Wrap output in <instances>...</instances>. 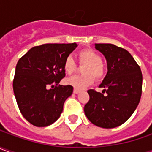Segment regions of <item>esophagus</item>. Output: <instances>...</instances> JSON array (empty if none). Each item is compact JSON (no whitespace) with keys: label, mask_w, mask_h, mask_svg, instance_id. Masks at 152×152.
Segmentation results:
<instances>
[{"label":"esophagus","mask_w":152,"mask_h":152,"mask_svg":"<svg viewBox=\"0 0 152 152\" xmlns=\"http://www.w3.org/2000/svg\"><path fill=\"white\" fill-rule=\"evenodd\" d=\"M73 92H74V93H76V94H77V93H79V92H80V90H78V89H76V88H74V91H73Z\"/></svg>","instance_id":"esophagus-1"}]
</instances>
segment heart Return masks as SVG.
<instances>
[{
	"mask_svg": "<svg viewBox=\"0 0 152 152\" xmlns=\"http://www.w3.org/2000/svg\"><path fill=\"white\" fill-rule=\"evenodd\" d=\"M77 58L80 65L83 66L82 76H75L66 80V83L76 89H82L91 85L93 82V77L99 81L105 75V66L102 59L95 50L85 49L78 52ZM77 69V65L71 56L66 57L64 61V71L67 75L73 74Z\"/></svg>",
	"mask_w": 152,
	"mask_h": 152,
	"instance_id": "b5f03b06",
	"label": "heart"
}]
</instances>
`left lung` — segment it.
<instances>
[{"label": "left lung", "mask_w": 152, "mask_h": 152, "mask_svg": "<svg viewBox=\"0 0 152 152\" xmlns=\"http://www.w3.org/2000/svg\"><path fill=\"white\" fill-rule=\"evenodd\" d=\"M105 56L107 72L99 87L102 92L90 89L89 101L84 107L87 118L105 129L121 125L138 106L142 92V73L126 50L111 44H96Z\"/></svg>", "instance_id": "obj_1"}]
</instances>
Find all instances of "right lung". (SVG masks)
Here are the masks:
<instances>
[{"instance_id": "obj_1", "label": "right lung", "mask_w": 152, "mask_h": 152, "mask_svg": "<svg viewBox=\"0 0 152 152\" xmlns=\"http://www.w3.org/2000/svg\"><path fill=\"white\" fill-rule=\"evenodd\" d=\"M76 47V43L45 44L19 59L13 92L21 113L34 126L45 127L60 118L64 102L73 92L71 85H59L66 76L64 61Z\"/></svg>"}]
</instances>
